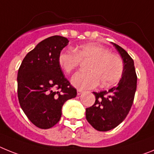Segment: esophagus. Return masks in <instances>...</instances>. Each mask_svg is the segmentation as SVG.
Here are the masks:
<instances>
[{"mask_svg":"<svg viewBox=\"0 0 154 154\" xmlns=\"http://www.w3.org/2000/svg\"><path fill=\"white\" fill-rule=\"evenodd\" d=\"M84 93V91L81 90H77V95H81V94H82Z\"/></svg>","mask_w":154,"mask_h":154,"instance_id":"34e87169","label":"esophagus"}]
</instances>
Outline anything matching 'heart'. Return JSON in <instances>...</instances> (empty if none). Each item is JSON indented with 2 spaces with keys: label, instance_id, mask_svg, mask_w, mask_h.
I'll return each mask as SVG.
<instances>
[{
  "label": "heart",
  "instance_id": "b5f03b06",
  "mask_svg": "<svg viewBox=\"0 0 154 154\" xmlns=\"http://www.w3.org/2000/svg\"><path fill=\"white\" fill-rule=\"evenodd\" d=\"M81 60L90 61L87 66L89 71L78 72L71 78L72 85L80 89L95 88L101 81L103 86L112 85L123 70L121 58L98 44H85L76 48L74 52L63 50L59 55V64L67 73L76 69Z\"/></svg>",
  "mask_w": 154,
  "mask_h": 154
}]
</instances>
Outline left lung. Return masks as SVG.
Instances as JSON below:
<instances>
[{
	"label": "left lung",
	"instance_id": "1",
	"mask_svg": "<svg viewBox=\"0 0 154 154\" xmlns=\"http://www.w3.org/2000/svg\"><path fill=\"white\" fill-rule=\"evenodd\" d=\"M112 44L123 61L122 78L109 91L93 92L95 102L86 109L88 122L96 130L101 132L114 129L125 119L133 105L137 83L133 60L121 46Z\"/></svg>",
	"mask_w": 154,
	"mask_h": 154
}]
</instances>
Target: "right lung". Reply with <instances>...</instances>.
Returning a JSON list of instances; mask_svg holds the SVG:
<instances>
[{"mask_svg": "<svg viewBox=\"0 0 154 154\" xmlns=\"http://www.w3.org/2000/svg\"><path fill=\"white\" fill-rule=\"evenodd\" d=\"M68 42L60 35L42 40L25 56L18 69L19 104L28 119L40 129L54 126L60 119L64 103L77 96L58 61Z\"/></svg>", "mask_w": 154, "mask_h": 154, "instance_id": "1", "label": "right lung"}]
</instances>
